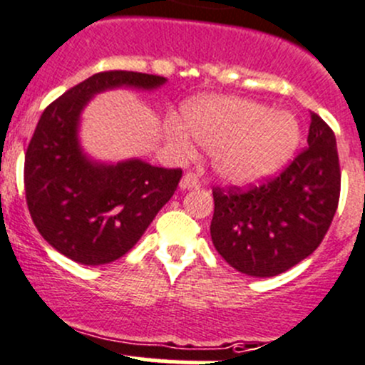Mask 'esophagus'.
<instances>
[{
	"mask_svg": "<svg viewBox=\"0 0 365 365\" xmlns=\"http://www.w3.org/2000/svg\"><path fill=\"white\" fill-rule=\"evenodd\" d=\"M195 187H200V179L195 172H186L181 179V190H195Z\"/></svg>",
	"mask_w": 365,
	"mask_h": 365,
	"instance_id": "1",
	"label": "esophagus"
}]
</instances>
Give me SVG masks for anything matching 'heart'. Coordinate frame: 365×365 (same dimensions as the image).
I'll list each match as a JSON object with an SVG mask.
<instances>
[{
	"instance_id": "heart-1",
	"label": "heart",
	"mask_w": 365,
	"mask_h": 365,
	"mask_svg": "<svg viewBox=\"0 0 365 365\" xmlns=\"http://www.w3.org/2000/svg\"><path fill=\"white\" fill-rule=\"evenodd\" d=\"M182 115L191 137L212 151L214 172L232 184H251L274 174L299 144L295 119L257 101L212 96L187 103ZM170 130L181 148H191L181 126Z\"/></svg>"
}]
</instances>
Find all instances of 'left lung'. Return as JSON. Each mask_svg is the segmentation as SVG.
Masks as SVG:
<instances>
[{
    "mask_svg": "<svg viewBox=\"0 0 365 365\" xmlns=\"http://www.w3.org/2000/svg\"><path fill=\"white\" fill-rule=\"evenodd\" d=\"M336 135L311 112L307 148L276 178L240 190L212 187L210 239L239 272L272 277L322 244L339 204Z\"/></svg>",
    "mask_w": 365,
    "mask_h": 365,
    "instance_id": "left-lung-1",
    "label": "left lung"
}]
</instances>
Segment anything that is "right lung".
Segmentation results:
<instances>
[{"mask_svg":"<svg viewBox=\"0 0 365 365\" xmlns=\"http://www.w3.org/2000/svg\"><path fill=\"white\" fill-rule=\"evenodd\" d=\"M167 78L138 71H100L63 93L43 110L24 158V191L40 235L82 265H103L142 237L182 178L181 168L142 160L96 163L78 144L88 101L114 88H160Z\"/></svg>","mask_w":365,"mask_h":365,"instance_id":"obj_1","label":"right lung"}]
</instances>
